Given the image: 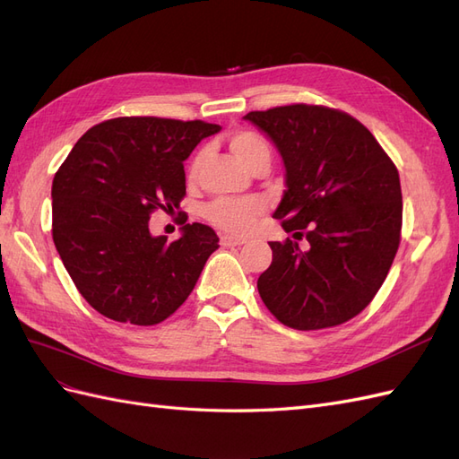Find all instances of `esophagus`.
<instances>
[{
  "instance_id": "34e87169",
  "label": "esophagus",
  "mask_w": 459,
  "mask_h": 459,
  "mask_svg": "<svg viewBox=\"0 0 459 459\" xmlns=\"http://www.w3.org/2000/svg\"><path fill=\"white\" fill-rule=\"evenodd\" d=\"M242 244H246L244 238H236V236H221V246L223 247H234Z\"/></svg>"
}]
</instances>
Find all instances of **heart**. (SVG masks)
Listing matches in <instances>:
<instances>
[{"mask_svg": "<svg viewBox=\"0 0 459 459\" xmlns=\"http://www.w3.org/2000/svg\"><path fill=\"white\" fill-rule=\"evenodd\" d=\"M232 154L238 158L247 169H257L271 164V146L254 131H236L229 137ZM205 161V151H198L186 168V181L196 183ZM264 212V204L259 198H217L205 205L204 215L217 229L230 234H246L254 227L255 219Z\"/></svg>", "mask_w": 459, "mask_h": 459, "instance_id": "heart-1", "label": "heart"}]
</instances>
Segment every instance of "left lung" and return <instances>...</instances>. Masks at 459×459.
I'll use <instances>...</instances> for the list:
<instances>
[{"mask_svg": "<svg viewBox=\"0 0 459 459\" xmlns=\"http://www.w3.org/2000/svg\"><path fill=\"white\" fill-rule=\"evenodd\" d=\"M244 117L284 160L288 188L274 217L293 234L269 242L261 299L288 328L339 326L376 298L401 244L398 169L372 133L337 108L301 102Z\"/></svg>", "mask_w": 459, "mask_h": 459, "instance_id": "1", "label": "left lung"}]
</instances>
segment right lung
<instances>
[{"instance_id": "add662e5", "label": "right lung", "mask_w": 459, "mask_h": 459, "mask_svg": "<svg viewBox=\"0 0 459 459\" xmlns=\"http://www.w3.org/2000/svg\"><path fill=\"white\" fill-rule=\"evenodd\" d=\"M217 124L124 116L93 126L53 179V242L83 299L116 322L154 326L195 290L219 247L208 225L183 221V236H152L156 210L186 195L183 161Z\"/></svg>"}]
</instances>
